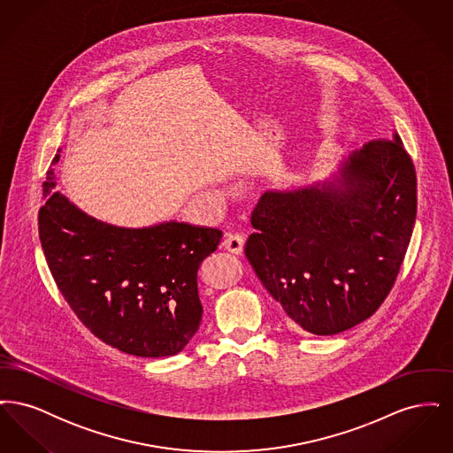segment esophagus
Segmentation results:
<instances>
[{
	"instance_id": "1",
	"label": "esophagus",
	"mask_w": 453,
	"mask_h": 453,
	"mask_svg": "<svg viewBox=\"0 0 453 453\" xmlns=\"http://www.w3.org/2000/svg\"><path fill=\"white\" fill-rule=\"evenodd\" d=\"M224 250H227L233 255H242L244 251V236L242 234H229L222 242Z\"/></svg>"
}]
</instances>
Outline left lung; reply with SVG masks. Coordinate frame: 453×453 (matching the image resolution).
Segmentation results:
<instances>
[{"label":"left lung","instance_id":"left-lung-1","mask_svg":"<svg viewBox=\"0 0 453 453\" xmlns=\"http://www.w3.org/2000/svg\"><path fill=\"white\" fill-rule=\"evenodd\" d=\"M416 205L414 165L394 134L351 152L331 181L263 195L244 253L290 323L338 334L386 301Z\"/></svg>","mask_w":453,"mask_h":453}]
</instances>
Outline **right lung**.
Here are the masks:
<instances>
[{
  "label": "right lung",
  "instance_id": "right-lung-1",
  "mask_svg": "<svg viewBox=\"0 0 453 453\" xmlns=\"http://www.w3.org/2000/svg\"><path fill=\"white\" fill-rule=\"evenodd\" d=\"M43 181L39 237L54 281L104 343L141 358L180 353L202 321L196 273L222 231L185 222L142 229L96 220Z\"/></svg>",
  "mask_w": 453,
  "mask_h": 453
}]
</instances>
